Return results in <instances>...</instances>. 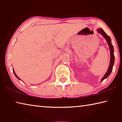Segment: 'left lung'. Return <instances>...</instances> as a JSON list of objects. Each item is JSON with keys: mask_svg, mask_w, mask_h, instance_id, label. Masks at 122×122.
Instances as JSON below:
<instances>
[{"mask_svg": "<svg viewBox=\"0 0 122 122\" xmlns=\"http://www.w3.org/2000/svg\"><path fill=\"white\" fill-rule=\"evenodd\" d=\"M97 32L98 33H100L101 35H102V36L104 37V38L106 39V40L108 42V45L109 46V48H110V64H109V68L107 71V73L105 74L104 76H103V78H102V81H103L105 78H106L107 77H108L109 75H110V73H111V71H112V68H113V64H114V61H115V56L114 54H113V46L112 44H111V39L110 38V36H108L106 33L104 32L102 29L101 28H98L97 30Z\"/></svg>", "mask_w": 122, "mask_h": 122, "instance_id": "1", "label": "left lung"}]
</instances>
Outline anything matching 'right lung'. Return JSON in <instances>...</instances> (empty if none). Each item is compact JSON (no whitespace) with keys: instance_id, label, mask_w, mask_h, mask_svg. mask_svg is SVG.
<instances>
[{"instance_id":"1","label":"right lung","mask_w":122,"mask_h":122,"mask_svg":"<svg viewBox=\"0 0 122 122\" xmlns=\"http://www.w3.org/2000/svg\"><path fill=\"white\" fill-rule=\"evenodd\" d=\"M13 73H14V75H15V76H16V78H18V79H19V80H20V78H19V77H18V76L17 75H16V74L15 73V72H14V69L13 70Z\"/></svg>"}]
</instances>
